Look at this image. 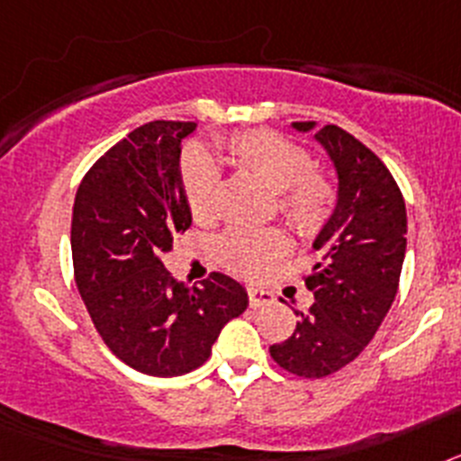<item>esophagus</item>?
<instances>
[{
	"mask_svg": "<svg viewBox=\"0 0 461 461\" xmlns=\"http://www.w3.org/2000/svg\"><path fill=\"white\" fill-rule=\"evenodd\" d=\"M247 295H249V304L251 307H263V304H270L275 300L270 291L266 288H258V286H249L247 288Z\"/></svg>",
	"mask_w": 461,
	"mask_h": 461,
	"instance_id": "obj_1",
	"label": "esophagus"
}]
</instances>
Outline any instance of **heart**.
I'll return each mask as SVG.
<instances>
[{
	"instance_id": "heart-1",
	"label": "heart",
	"mask_w": 461,
	"mask_h": 461,
	"mask_svg": "<svg viewBox=\"0 0 461 461\" xmlns=\"http://www.w3.org/2000/svg\"><path fill=\"white\" fill-rule=\"evenodd\" d=\"M226 157L240 168L254 173L270 189L279 191V214L304 238L328 226L337 207V186L328 175L313 168V158L303 145L270 129L233 133L221 142ZM182 189L186 205L198 221L217 217L219 168L207 154L191 149L182 158ZM288 254L281 230L228 228L217 240V258L240 276L266 275L272 263Z\"/></svg>"
}]
</instances>
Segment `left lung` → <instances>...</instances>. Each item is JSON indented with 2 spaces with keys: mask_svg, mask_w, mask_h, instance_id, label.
Segmentation results:
<instances>
[{
  "mask_svg": "<svg viewBox=\"0 0 461 461\" xmlns=\"http://www.w3.org/2000/svg\"><path fill=\"white\" fill-rule=\"evenodd\" d=\"M312 131L313 122H293ZM339 177V201L313 242L319 263L304 275L313 293L288 339L270 346L281 369L323 378L356 360L381 328L406 254V205L381 158L335 124L316 131Z\"/></svg>",
  "mask_w": 461,
  "mask_h": 461,
  "instance_id": "8db88e82",
  "label": "left lung"
}]
</instances>
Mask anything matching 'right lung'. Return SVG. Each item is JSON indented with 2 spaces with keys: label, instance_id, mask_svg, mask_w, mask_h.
Returning a JSON list of instances; mask_svg holds the SVG:
<instances>
[{
  "label": "right lung",
  "instance_id": "add662e5",
  "mask_svg": "<svg viewBox=\"0 0 461 461\" xmlns=\"http://www.w3.org/2000/svg\"><path fill=\"white\" fill-rule=\"evenodd\" d=\"M194 122L133 129L85 173L71 219L73 276L94 328L136 372L180 376L210 357L230 319L247 309L238 281L212 272L186 288L158 256L191 226L180 142Z\"/></svg>",
  "mask_w": 461,
  "mask_h": 461
}]
</instances>
